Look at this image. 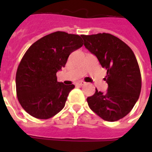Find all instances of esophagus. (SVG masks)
Segmentation results:
<instances>
[{
  "instance_id": "34e87169",
  "label": "esophagus",
  "mask_w": 152,
  "mask_h": 152,
  "mask_svg": "<svg viewBox=\"0 0 152 152\" xmlns=\"http://www.w3.org/2000/svg\"><path fill=\"white\" fill-rule=\"evenodd\" d=\"M76 84H77V85H79V86H83L84 84H86V83L84 82V81L80 80V81H78V82L76 83Z\"/></svg>"
}]
</instances>
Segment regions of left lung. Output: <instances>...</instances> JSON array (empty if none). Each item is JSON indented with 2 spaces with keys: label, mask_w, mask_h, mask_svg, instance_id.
<instances>
[{
  "label": "left lung",
  "mask_w": 152,
  "mask_h": 152,
  "mask_svg": "<svg viewBox=\"0 0 152 152\" xmlns=\"http://www.w3.org/2000/svg\"><path fill=\"white\" fill-rule=\"evenodd\" d=\"M84 46L107 70L106 93L97 88L87 99L93 112L107 121H116L132 110L141 91V75L134 53L118 37L108 33L82 35Z\"/></svg>",
  "instance_id": "obj_1"
}]
</instances>
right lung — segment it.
Masks as SVG:
<instances>
[{"label":"right lung","mask_w":152,"mask_h":152,"mask_svg":"<svg viewBox=\"0 0 152 152\" xmlns=\"http://www.w3.org/2000/svg\"><path fill=\"white\" fill-rule=\"evenodd\" d=\"M83 46L78 34L56 31L30 46L16 71L18 100L23 110L39 119H49L64 108L75 85L57 82V72L72 52Z\"/></svg>","instance_id":"obj_1"}]
</instances>
